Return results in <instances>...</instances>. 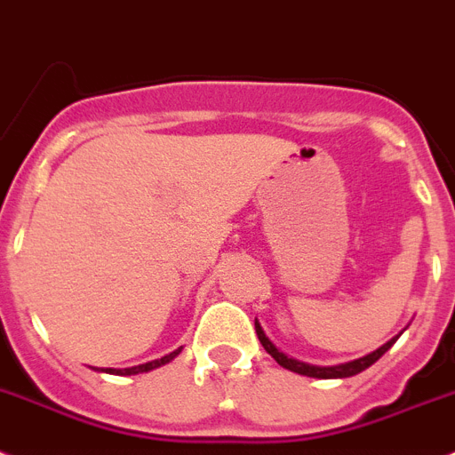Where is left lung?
<instances>
[{
    "instance_id": "8db88e82",
    "label": "left lung",
    "mask_w": 455,
    "mask_h": 455,
    "mask_svg": "<svg viewBox=\"0 0 455 455\" xmlns=\"http://www.w3.org/2000/svg\"><path fill=\"white\" fill-rule=\"evenodd\" d=\"M256 335H258V339H260V345L265 347V351H267V354L272 355L274 360H276L278 365L285 367V370H290V371H297V374H301V376H313V379H347V376L360 374V371H363V370H367V367H370V365H374L376 360H379L380 355L386 354V351L390 349L392 345H395L396 339H399V335H395V338L387 339L386 345L379 347V349L371 351V354L363 355V358L349 360V363H342V365L319 367V365H308V363H301V360L288 358V355H285L283 351L276 349L272 339H269L267 335H265L263 326L258 324V319H256Z\"/></svg>"
}]
</instances>
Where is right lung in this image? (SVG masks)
I'll return each instance as SVG.
<instances>
[{
  "mask_svg": "<svg viewBox=\"0 0 455 455\" xmlns=\"http://www.w3.org/2000/svg\"><path fill=\"white\" fill-rule=\"evenodd\" d=\"M179 354H181V347H179L177 351H172V354L163 355V358H158V360H151V363H145V365L126 367V370H110V367H106V370H101V371H108V374H117V376H131V374H140V371H149V370H156V367L165 365V363H170V360H174V358H177Z\"/></svg>",
  "mask_w": 455,
  "mask_h": 455,
  "instance_id": "add662e5",
  "label": "right lung"
}]
</instances>
